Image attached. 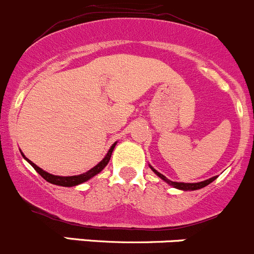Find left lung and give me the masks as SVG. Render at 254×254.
<instances>
[{"instance_id": "1", "label": "left lung", "mask_w": 254, "mask_h": 254, "mask_svg": "<svg viewBox=\"0 0 254 254\" xmlns=\"http://www.w3.org/2000/svg\"><path fill=\"white\" fill-rule=\"evenodd\" d=\"M150 167H151V166H150ZM151 170H152L153 172H155L158 177H160L161 179H163V181H165L166 183H168V184H170V186L175 187V188H177V189H181V190H196V189H201V188H204V187H206L207 184L211 183V182H214L215 179L217 178V176H215V177H212V178L206 179V181L198 182V183H182V182H172V181H170V179H168L167 177L163 176L162 173L157 172V171H156L155 168L151 167Z\"/></svg>"}]
</instances>
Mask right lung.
Listing matches in <instances>:
<instances>
[{"label": "right lung", "mask_w": 254, "mask_h": 254, "mask_svg": "<svg viewBox=\"0 0 254 254\" xmlns=\"http://www.w3.org/2000/svg\"><path fill=\"white\" fill-rule=\"evenodd\" d=\"M115 145H117V142L113 143V145L111 146V148H109V151H108V152H107L106 157H104L103 160H102L101 162L98 163V165L94 166L93 168H91V170L87 171V172L82 173V175L70 176V177H61V176L50 175V173L45 172V171H43L42 168L38 167V166L35 165V163H33L30 160H28V158L25 157L24 155H23V152H20V153H22L23 157H24L25 160H27L28 162H29L30 165H32V167L34 168V170L37 171V172L39 173V175L42 176L43 178L45 179V181L49 182V183L55 184V186H61V187H75V186H78V184H81V183H84V182L89 181V179H91L92 177H94L96 175H98L99 172H102V170H103V168L106 167L107 165H108L109 160H111L112 152H113V150H114Z\"/></svg>", "instance_id": "1"}]
</instances>
